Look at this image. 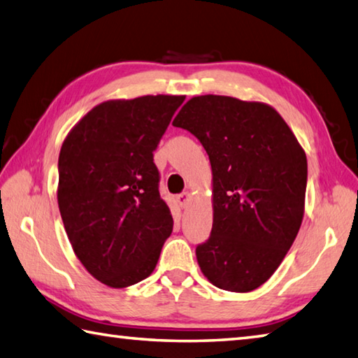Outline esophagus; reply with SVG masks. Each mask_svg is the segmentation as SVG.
<instances>
[{"label":"esophagus","mask_w":358,"mask_h":358,"mask_svg":"<svg viewBox=\"0 0 358 358\" xmlns=\"http://www.w3.org/2000/svg\"><path fill=\"white\" fill-rule=\"evenodd\" d=\"M190 199H192V194L188 193V192L179 194V196L176 198L178 204H179L182 208H187V207H188V204H190Z\"/></svg>","instance_id":"esophagus-1"}]
</instances>
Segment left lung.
Listing matches in <instances>:
<instances>
[{"label": "left lung", "mask_w": 358, "mask_h": 358, "mask_svg": "<svg viewBox=\"0 0 358 358\" xmlns=\"http://www.w3.org/2000/svg\"><path fill=\"white\" fill-rule=\"evenodd\" d=\"M173 126L190 131L212 165V235L196 248L207 280L248 293L271 278L299 232L307 157L279 112L259 101L193 96Z\"/></svg>", "instance_id": "8db88e82"}]
</instances>
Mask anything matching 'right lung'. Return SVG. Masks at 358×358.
<instances>
[{
  "instance_id": "add662e5",
  "label": "right lung",
  "mask_w": 358,
  "mask_h": 358,
  "mask_svg": "<svg viewBox=\"0 0 358 358\" xmlns=\"http://www.w3.org/2000/svg\"><path fill=\"white\" fill-rule=\"evenodd\" d=\"M184 95L104 101L80 118L59 154L57 204L79 262L110 288L151 275L173 232L152 151Z\"/></svg>"
}]
</instances>
